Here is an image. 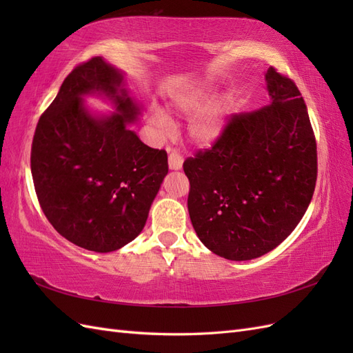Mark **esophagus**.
Segmentation results:
<instances>
[{
  "label": "esophagus",
  "instance_id": "esophagus-1",
  "mask_svg": "<svg viewBox=\"0 0 353 353\" xmlns=\"http://www.w3.org/2000/svg\"><path fill=\"white\" fill-rule=\"evenodd\" d=\"M183 162L184 159L179 153L176 152H169V168L172 170H178L183 168Z\"/></svg>",
  "mask_w": 353,
  "mask_h": 353
}]
</instances>
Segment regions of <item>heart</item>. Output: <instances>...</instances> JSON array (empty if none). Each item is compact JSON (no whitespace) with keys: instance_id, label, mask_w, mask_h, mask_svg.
I'll use <instances>...</instances> for the list:
<instances>
[{"instance_id":"heart-1","label":"heart","mask_w":353,"mask_h":353,"mask_svg":"<svg viewBox=\"0 0 353 353\" xmlns=\"http://www.w3.org/2000/svg\"><path fill=\"white\" fill-rule=\"evenodd\" d=\"M208 100V92L205 90H194L190 94H185L176 101V108L181 112H196ZM153 121L162 128L169 126V119L160 112L153 114ZM223 122H225V108L222 104L212 105L205 113L200 114L191 126V134L201 144H210L221 135Z\"/></svg>"}]
</instances>
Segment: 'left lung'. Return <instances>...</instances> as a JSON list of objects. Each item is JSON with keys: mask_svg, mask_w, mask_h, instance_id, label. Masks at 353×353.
<instances>
[{"mask_svg": "<svg viewBox=\"0 0 353 353\" xmlns=\"http://www.w3.org/2000/svg\"><path fill=\"white\" fill-rule=\"evenodd\" d=\"M271 103L230 116L212 147L185 159L188 212L201 243L230 261H249L283 243L312 200L316 141L296 83L265 74Z\"/></svg>", "mask_w": 353, "mask_h": 353, "instance_id": "obj_1", "label": "left lung"}]
</instances>
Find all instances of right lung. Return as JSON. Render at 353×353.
<instances>
[{
	"mask_svg": "<svg viewBox=\"0 0 353 353\" xmlns=\"http://www.w3.org/2000/svg\"><path fill=\"white\" fill-rule=\"evenodd\" d=\"M122 73L101 57L74 68L41 114L30 150L39 206L60 236L82 249L108 253L132 241L145 225L168 174L165 150L145 145L128 123L138 108ZM104 92L118 113L95 120L81 95Z\"/></svg>",
	"mask_w": 353,
	"mask_h": 353,
	"instance_id": "add662e5",
	"label": "right lung"
}]
</instances>
